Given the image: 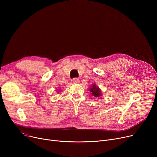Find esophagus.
<instances>
[{
	"label": "esophagus",
	"instance_id": "34e87169",
	"mask_svg": "<svg viewBox=\"0 0 157 157\" xmlns=\"http://www.w3.org/2000/svg\"><path fill=\"white\" fill-rule=\"evenodd\" d=\"M72 81L74 82V83H79V79L78 78H75L73 79Z\"/></svg>",
	"mask_w": 157,
	"mask_h": 157
}]
</instances>
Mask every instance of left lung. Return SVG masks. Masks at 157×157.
I'll return each mask as SVG.
<instances>
[{"instance_id": "obj_1", "label": "left lung", "mask_w": 157, "mask_h": 157, "mask_svg": "<svg viewBox=\"0 0 157 157\" xmlns=\"http://www.w3.org/2000/svg\"><path fill=\"white\" fill-rule=\"evenodd\" d=\"M90 92H92V95H93L95 97H98L99 96H101V91L98 86H97L95 85H93L92 88L90 89Z\"/></svg>"}]
</instances>
